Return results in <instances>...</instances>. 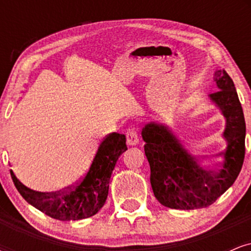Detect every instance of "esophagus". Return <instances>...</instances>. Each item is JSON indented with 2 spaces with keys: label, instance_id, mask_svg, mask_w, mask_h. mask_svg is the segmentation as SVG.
I'll return each instance as SVG.
<instances>
[{
  "label": "esophagus",
  "instance_id": "1",
  "mask_svg": "<svg viewBox=\"0 0 251 251\" xmlns=\"http://www.w3.org/2000/svg\"><path fill=\"white\" fill-rule=\"evenodd\" d=\"M126 140H127L128 145L131 146L137 145V144L139 143V137H138L137 131H135L134 128H128L127 131H126Z\"/></svg>",
  "mask_w": 251,
  "mask_h": 251
}]
</instances>
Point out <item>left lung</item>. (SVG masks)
Instances as JSON below:
<instances>
[{"label":"left lung","instance_id":"obj_1","mask_svg":"<svg viewBox=\"0 0 251 251\" xmlns=\"http://www.w3.org/2000/svg\"><path fill=\"white\" fill-rule=\"evenodd\" d=\"M218 91L209 99L226 119L223 139L226 148L217 169L201 162L205 155L189 151L170 126L150 122L144 125L146 158L151 169V186L160 204L171 209L206 208L221 197L240 175L246 153V122L234 81L224 70L214 73Z\"/></svg>","mask_w":251,"mask_h":251}]
</instances>
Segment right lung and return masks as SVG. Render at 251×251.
Instances as JSON below:
<instances>
[{
    "instance_id": "add662e5",
    "label": "right lung",
    "mask_w": 251,
    "mask_h": 251,
    "mask_svg": "<svg viewBox=\"0 0 251 251\" xmlns=\"http://www.w3.org/2000/svg\"><path fill=\"white\" fill-rule=\"evenodd\" d=\"M127 150L125 134L109 133L100 143L87 174L75 185L55 192H40L24 185L10 170L17 191L30 205L59 221L92 217L102 208L108 196L109 179L118 158Z\"/></svg>"
}]
</instances>
